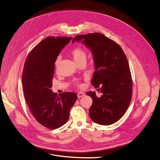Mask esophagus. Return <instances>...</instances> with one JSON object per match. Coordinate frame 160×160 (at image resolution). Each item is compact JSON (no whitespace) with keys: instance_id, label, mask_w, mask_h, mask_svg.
<instances>
[{"instance_id":"34e87169","label":"esophagus","mask_w":160,"mask_h":160,"mask_svg":"<svg viewBox=\"0 0 160 160\" xmlns=\"http://www.w3.org/2000/svg\"><path fill=\"white\" fill-rule=\"evenodd\" d=\"M84 95H85V93H84L83 92H78V93H77V96H78V98L82 97L84 96Z\"/></svg>"}]
</instances>
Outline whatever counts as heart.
<instances>
[{
    "label": "heart",
    "instance_id": "heart-1",
    "mask_svg": "<svg viewBox=\"0 0 160 160\" xmlns=\"http://www.w3.org/2000/svg\"><path fill=\"white\" fill-rule=\"evenodd\" d=\"M72 55L75 60V61L78 64L82 62H86L87 60V52L82 47H76L75 48H73L72 50ZM60 58V57H58L55 62V67H57V65L59 63ZM75 85L79 86L80 85V83L78 81H77L75 82Z\"/></svg>",
    "mask_w": 160,
    "mask_h": 160
}]
</instances>
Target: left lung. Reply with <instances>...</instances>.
I'll list each match as a JSON object with an SVG mask.
<instances>
[{"label":"left lung","mask_w":160,"mask_h":160,"mask_svg":"<svg viewBox=\"0 0 160 160\" xmlns=\"http://www.w3.org/2000/svg\"><path fill=\"white\" fill-rule=\"evenodd\" d=\"M83 40L94 57L95 70L91 83L103 95L87 92L92 98L89 109L91 119L99 125L118 121L127 110L132 97L133 82L127 58L121 47L100 33L78 35L74 41Z\"/></svg>","instance_id":"obj_1"}]
</instances>
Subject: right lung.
<instances>
[{"label":"right lung","mask_w":160,"mask_h":160,"mask_svg":"<svg viewBox=\"0 0 160 160\" xmlns=\"http://www.w3.org/2000/svg\"><path fill=\"white\" fill-rule=\"evenodd\" d=\"M72 38L52 36L43 39L28 53L22 72L24 97L32 115L40 125L52 130L68 121L70 110L77 99L74 92L57 96L50 89L55 60Z\"/></svg>","instance_id":"obj_1"}]
</instances>
